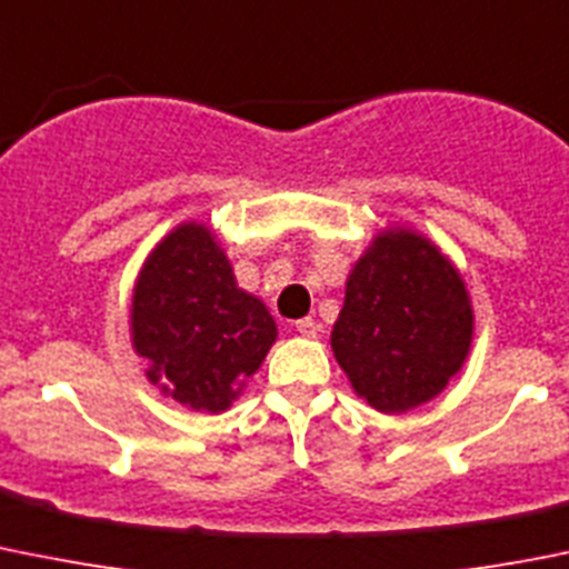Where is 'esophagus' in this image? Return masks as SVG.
I'll return each instance as SVG.
<instances>
[{
    "mask_svg": "<svg viewBox=\"0 0 569 569\" xmlns=\"http://www.w3.org/2000/svg\"><path fill=\"white\" fill-rule=\"evenodd\" d=\"M295 330H297V333H300V336H306V339H313V336L319 333V322H317V319H311V317L297 319Z\"/></svg>",
    "mask_w": 569,
    "mask_h": 569,
    "instance_id": "34e87169",
    "label": "esophagus"
}]
</instances>
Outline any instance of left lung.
I'll return each instance as SVG.
<instances>
[{"label":"left lung","mask_w":569,"mask_h":569,"mask_svg":"<svg viewBox=\"0 0 569 569\" xmlns=\"http://www.w3.org/2000/svg\"><path fill=\"white\" fill-rule=\"evenodd\" d=\"M472 333L459 267L428 236L395 224L352 263L330 347L361 400L406 413L442 395L470 356Z\"/></svg>","instance_id":"1"}]
</instances>
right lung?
<instances>
[{"label": "right lung", "instance_id": "obj_1", "mask_svg": "<svg viewBox=\"0 0 569 569\" xmlns=\"http://www.w3.org/2000/svg\"><path fill=\"white\" fill-rule=\"evenodd\" d=\"M274 339L272 313L241 289L206 222H180L138 269L130 345L147 361V380L180 406L228 411Z\"/></svg>", "mask_w": 569, "mask_h": 569}]
</instances>
